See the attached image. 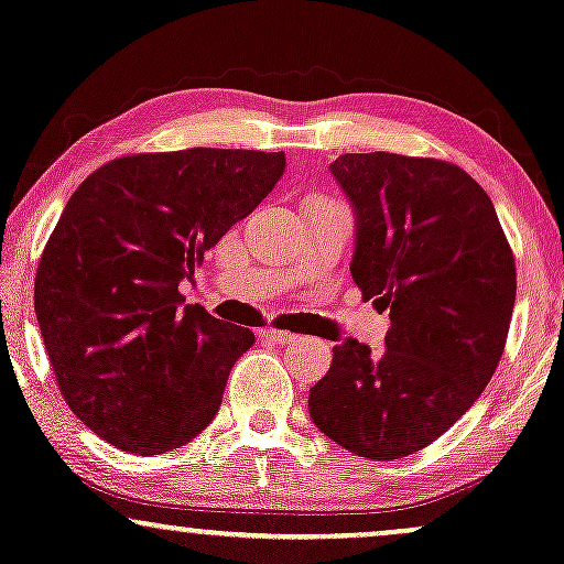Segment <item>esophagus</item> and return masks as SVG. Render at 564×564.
<instances>
[{
  "label": "esophagus",
  "mask_w": 564,
  "mask_h": 564,
  "mask_svg": "<svg viewBox=\"0 0 564 564\" xmlns=\"http://www.w3.org/2000/svg\"><path fill=\"white\" fill-rule=\"evenodd\" d=\"M261 335L265 340H271V344H295V340L301 338V335H295V333L276 330V327H265V330H261Z\"/></svg>",
  "instance_id": "obj_1"
}]
</instances>
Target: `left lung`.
Listing matches in <instances>:
<instances>
[{
	"instance_id": "left-lung-1",
	"label": "left lung",
	"mask_w": 564,
	"mask_h": 564,
	"mask_svg": "<svg viewBox=\"0 0 564 564\" xmlns=\"http://www.w3.org/2000/svg\"><path fill=\"white\" fill-rule=\"evenodd\" d=\"M357 215L351 276L389 308L381 351L333 349L308 391L322 434L370 460L432 445L496 372L517 299V265L496 207L458 164L389 151L330 164Z\"/></svg>"
}]
</instances>
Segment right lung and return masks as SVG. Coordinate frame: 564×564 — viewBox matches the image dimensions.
I'll use <instances>...</instances> for the list:
<instances>
[{
    "label": "right lung",
    "instance_id": "1",
    "mask_svg": "<svg viewBox=\"0 0 564 564\" xmlns=\"http://www.w3.org/2000/svg\"><path fill=\"white\" fill-rule=\"evenodd\" d=\"M282 173V151L186 149L119 156L79 183L42 250L34 312L90 432L160 455L215 419L256 335L183 306L178 284Z\"/></svg>",
    "mask_w": 564,
    "mask_h": 564
}]
</instances>
